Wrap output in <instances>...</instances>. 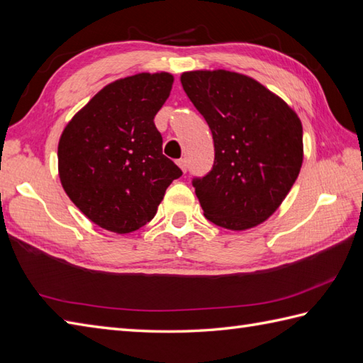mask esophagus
<instances>
[{"label": "esophagus", "mask_w": 363, "mask_h": 363, "mask_svg": "<svg viewBox=\"0 0 363 363\" xmlns=\"http://www.w3.org/2000/svg\"><path fill=\"white\" fill-rule=\"evenodd\" d=\"M178 165H179V168H181V170L185 173V172H187V161H185V159H179V161H178Z\"/></svg>", "instance_id": "esophagus-1"}]
</instances>
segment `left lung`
<instances>
[{
  "label": "left lung",
  "instance_id": "8db88e82",
  "mask_svg": "<svg viewBox=\"0 0 363 363\" xmlns=\"http://www.w3.org/2000/svg\"><path fill=\"white\" fill-rule=\"evenodd\" d=\"M181 83L213 136L212 172L193 181L206 218L237 232L264 223L300 173V117L281 97L240 72L189 71Z\"/></svg>",
  "mask_w": 363,
  "mask_h": 363
}]
</instances>
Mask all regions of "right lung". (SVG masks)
<instances>
[{
  "instance_id": "1",
  "label": "right lung",
  "mask_w": 363,
  "mask_h": 363,
  "mask_svg": "<svg viewBox=\"0 0 363 363\" xmlns=\"http://www.w3.org/2000/svg\"><path fill=\"white\" fill-rule=\"evenodd\" d=\"M173 75L140 72L100 89L67 122L58 140L66 195L99 227L130 233L153 220L165 190L182 174L162 155L155 116Z\"/></svg>"
}]
</instances>
